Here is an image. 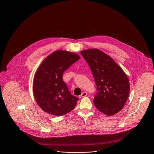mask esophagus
Segmentation results:
<instances>
[{"label":"esophagus","mask_w":154,"mask_h":154,"mask_svg":"<svg viewBox=\"0 0 154 154\" xmlns=\"http://www.w3.org/2000/svg\"><path fill=\"white\" fill-rule=\"evenodd\" d=\"M86 96H87V93L86 92H84L82 93V94L79 96V97L80 98H82V97H85Z\"/></svg>","instance_id":"1"}]
</instances>
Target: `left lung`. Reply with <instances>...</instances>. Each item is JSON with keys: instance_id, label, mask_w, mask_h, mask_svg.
I'll return each mask as SVG.
<instances>
[{"instance_id": "8db88e82", "label": "left lung", "mask_w": 154, "mask_h": 154, "mask_svg": "<svg viewBox=\"0 0 154 154\" xmlns=\"http://www.w3.org/2000/svg\"><path fill=\"white\" fill-rule=\"evenodd\" d=\"M91 68L97 93L93 100L100 112L113 116L123 109L130 93V83L122 68L112 57L98 49L81 51Z\"/></svg>"}]
</instances>
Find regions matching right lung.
Here are the masks:
<instances>
[{
  "label": "right lung",
  "instance_id": "add662e5",
  "mask_svg": "<svg viewBox=\"0 0 154 154\" xmlns=\"http://www.w3.org/2000/svg\"><path fill=\"white\" fill-rule=\"evenodd\" d=\"M80 58L77 54L58 50L42 62L34 75L32 91L35 101L44 112L62 116L75 108L79 99L69 92L62 76Z\"/></svg>",
  "mask_w": 154,
  "mask_h": 154
}]
</instances>
